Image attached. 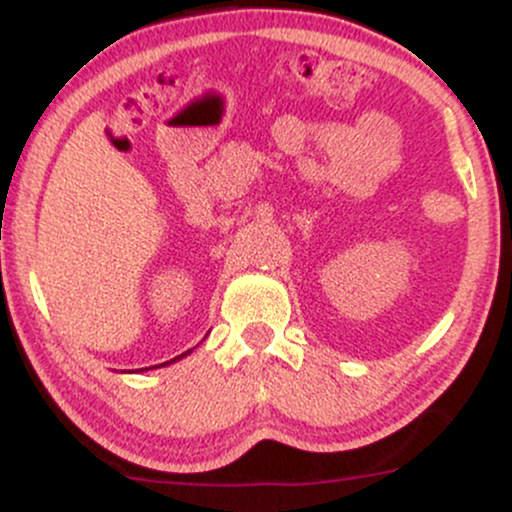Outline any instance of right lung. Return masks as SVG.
Returning a JSON list of instances; mask_svg holds the SVG:
<instances>
[{
	"label": "right lung",
	"instance_id": "add662e5",
	"mask_svg": "<svg viewBox=\"0 0 512 512\" xmlns=\"http://www.w3.org/2000/svg\"><path fill=\"white\" fill-rule=\"evenodd\" d=\"M185 354H190V351H185ZM185 354H182V356H185ZM180 358V356H178ZM173 361H175V358H173ZM168 363V361H166ZM166 363H161V366H166ZM144 370V368H142ZM146 370H149V368H146Z\"/></svg>",
	"mask_w": 512,
	"mask_h": 512
}]
</instances>
